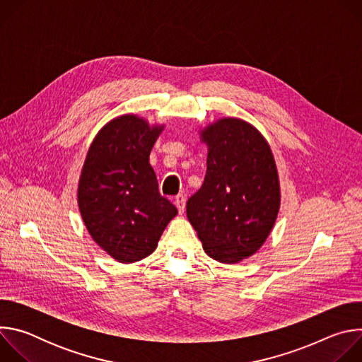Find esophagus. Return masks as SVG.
I'll list each match as a JSON object with an SVG mask.
<instances>
[{
	"label": "esophagus",
	"mask_w": 362,
	"mask_h": 362,
	"mask_svg": "<svg viewBox=\"0 0 362 362\" xmlns=\"http://www.w3.org/2000/svg\"><path fill=\"white\" fill-rule=\"evenodd\" d=\"M175 204H176V208H177L179 214L182 215V214L185 212V204H186L185 196H183V194H177V196L175 197Z\"/></svg>",
	"instance_id": "obj_1"
}]
</instances>
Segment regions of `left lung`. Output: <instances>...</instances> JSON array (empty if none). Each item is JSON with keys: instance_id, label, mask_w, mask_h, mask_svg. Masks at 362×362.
<instances>
[{"instance_id": "1", "label": "left lung", "mask_w": 362, "mask_h": 362, "mask_svg": "<svg viewBox=\"0 0 362 362\" xmlns=\"http://www.w3.org/2000/svg\"><path fill=\"white\" fill-rule=\"evenodd\" d=\"M208 147L202 187L186 215L204 252L221 264H239L262 247L281 208V185L264 134L236 117L199 129Z\"/></svg>"}]
</instances>
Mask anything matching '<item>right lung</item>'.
Wrapping results in <instances>:
<instances>
[{"label":"right lung","instance_id":"add662e5","mask_svg":"<svg viewBox=\"0 0 362 362\" xmlns=\"http://www.w3.org/2000/svg\"><path fill=\"white\" fill-rule=\"evenodd\" d=\"M165 124L122 115L93 139L81 169L77 203L91 239L120 264L158 247L177 209L159 193L150 151Z\"/></svg>","mask_w":362,"mask_h":362}]
</instances>
